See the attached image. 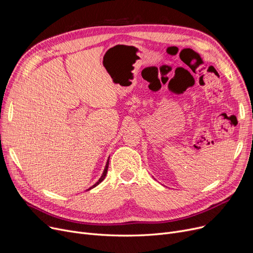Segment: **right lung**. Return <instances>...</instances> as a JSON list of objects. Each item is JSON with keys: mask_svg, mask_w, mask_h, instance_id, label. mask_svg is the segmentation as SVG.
Instances as JSON below:
<instances>
[{"mask_svg": "<svg viewBox=\"0 0 253 253\" xmlns=\"http://www.w3.org/2000/svg\"><path fill=\"white\" fill-rule=\"evenodd\" d=\"M108 169H109V159H108V161H106V164H105V167H104V170H103V172H102V174H101V176H100V178L92 185V187H90L88 190H86V191H89V190H91V189H93V188H95L96 185H98L104 178H105V175H106V172H108Z\"/></svg>", "mask_w": 253, "mask_h": 253, "instance_id": "1", "label": "right lung"}]
</instances>
